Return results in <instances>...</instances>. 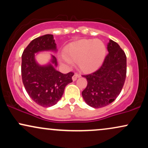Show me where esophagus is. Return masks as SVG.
<instances>
[{
  "mask_svg": "<svg viewBox=\"0 0 148 148\" xmlns=\"http://www.w3.org/2000/svg\"><path fill=\"white\" fill-rule=\"evenodd\" d=\"M80 77V75H79L78 74H76V73H75V74H74V76H72V81H75L76 79H78V78Z\"/></svg>",
  "mask_w": 148,
  "mask_h": 148,
  "instance_id": "obj_1",
  "label": "esophagus"
}]
</instances>
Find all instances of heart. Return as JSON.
Instances as JSON below:
<instances>
[{"instance_id":"1","label":"heart","mask_w":148,"mask_h":148,"mask_svg":"<svg viewBox=\"0 0 148 148\" xmlns=\"http://www.w3.org/2000/svg\"><path fill=\"white\" fill-rule=\"evenodd\" d=\"M66 57L62 60L67 64L77 62L80 70L92 73L102 65L106 56V46L99 40H82L65 49Z\"/></svg>"}]
</instances>
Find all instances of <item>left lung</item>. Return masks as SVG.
I'll return each instance as SVG.
<instances>
[{
	"instance_id": "8db88e82",
	"label": "left lung",
	"mask_w": 148,
	"mask_h": 148,
	"mask_svg": "<svg viewBox=\"0 0 148 148\" xmlns=\"http://www.w3.org/2000/svg\"><path fill=\"white\" fill-rule=\"evenodd\" d=\"M108 54L100 68L89 75L83 76L88 81L82 92L85 102L95 108L110 104L118 97L125 84L127 57L116 42L110 40L107 45Z\"/></svg>"
}]
</instances>
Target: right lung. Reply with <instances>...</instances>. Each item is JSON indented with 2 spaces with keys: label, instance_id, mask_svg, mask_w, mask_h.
I'll return each instance as SVG.
<instances>
[{
  "label": "right lung",
  "instance_id": "right-lung-1",
  "mask_svg": "<svg viewBox=\"0 0 148 148\" xmlns=\"http://www.w3.org/2000/svg\"><path fill=\"white\" fill-rule=\"evenodd\" d=\"M56 44L53 35H45L30 42L23 51L21 59V76L23 86L30 97L43 107H50L62 97L67 85L72 82L74 73L62 74L56 70L57 60L51 55L47 64L37 62L39 53H56Z\"/></svg>",
  "mask_w": 148,
  "mask_h": 148
}]
</instances>
